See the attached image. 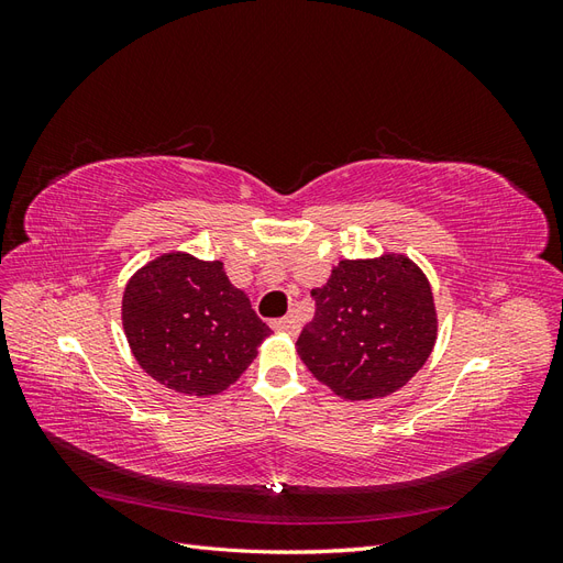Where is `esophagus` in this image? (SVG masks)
I'll use <instances>...</instances> for the list:
<instances>
[{
    "instance_id": "obj_1",
    "label": "esophagus",
    "mask_w": 563,
    "mask_h": 563,
    "mask_svg": "<svg viewBox=\"0 0 563 563\" xmlns=\"http://www.w3.org/2000/svg\"><path fill=\"white\" fill-rule=\"evenodd\" d=\"M272 329L279 331V333L296 335V333L300 331V321H298L294 314H288V317H284V319H275V321H272Z\"/></svg>"
}]
</instances>
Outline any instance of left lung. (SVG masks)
I'll return each mask as SVG.
<instances>
[{
    "mask_svg": "<svg viewBox=\"0 0 563 563\" xmlns=\"http://www.w3.org/2000/svg\"><path fill=\"white\" fill-rule=\"evenodd\" d=\"M317 310L296 352L312 376L345 401H371L401 389L437 343L432 286L408 255L340 261L312 288Z\"/></svg>",
    "mask_w": 563,
    "mask_h": 563,
    "instance_id": "left-lung-1",
    "label": "left lung"
}]
</instances>
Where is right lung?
<instances>
[{
    "instance_id": "right-lung-1",
    "label": "right lung",
    "mask_w": 563,
    "mask_h": 563,
    "mask_svg": "<svg viewBox=\"0 0 563 563\" xmlns=\"http://www.w3.org/2000/svg\"><path fill=\"white\" fill-rule=\"evenodd\" d=\"M122 327L147 376L187 397L240 380L272 333L223 261L168 251L135 269L122 296Z\"/></svg>"
}]
</instances>
